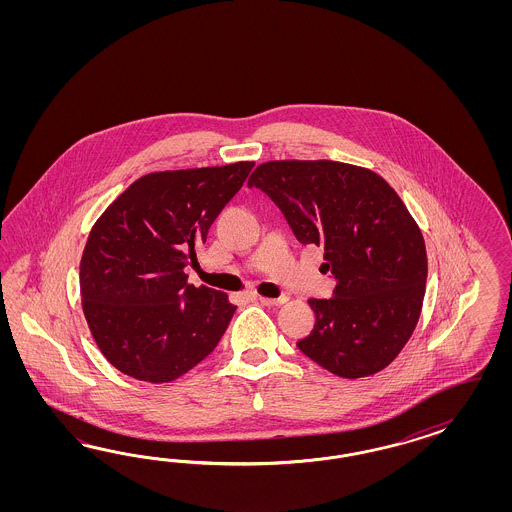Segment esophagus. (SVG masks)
I'll return each instance as SVG.
<instances>
[{
  "label": "esophagus",
  "instance_id": "obj_1",
  "mask_svg": "<svg viewBox=\"0 0 512 512\" xmlns=\"http://www.w3.org/2000/svg\"><path fill=\"white\" fill-rule=\"evenodd\" d=\"M289 298L287 296H279V298H266V296H259V302L264 306H281L285 304Z\"/></svg>",
  "mask_w": 512,
  "mask_h": 512
}]
</instances>
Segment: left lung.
Wrapping results in <instances>:
<instances>
[{"label":"left lung","instance_id":"8db88e82","mask_svg":"<svg viewBox=\"0 0 512 512\" xmlns=\"http://www.w3.org/2000/svg\"><path fill=\"white\" fill-rule=\"evenodd\" d=\"M300 244L325 248L332 298H311L315 326L296 347L328 372H381L411 338L428 276L424 238L375 172L338 161H268L249 176Z\"/></svg>","mask_w":512,"mask_h":512}]
</instances>
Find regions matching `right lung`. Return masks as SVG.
Masks as SVG:
<instances>
[{
    "label": "right lung",
    "instance_id": "right-lung-1",
    "mask_svg": "<svg viewBox=\"0 0 512 512\" xmlns=\"http://www.w3.org/2000/svg\"><path fill=\"white\" fill-rule=\"evenodd\" d=\"M253 165L146 174L97 219L80 261L82 310L116 370L169 383L216 349L236 306L187 285L184 268Z\"/></svg>",
    "mask_w": 512,
    "mask_h": 512
}]
</instances>
